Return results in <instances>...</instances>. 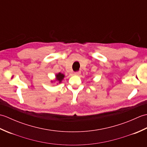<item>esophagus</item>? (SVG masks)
<instances>
[{"label":"esophagus","mask_w":147,"mask_h":147,"mask_svg":"<svg viewBox=\"0 0 147 147\" xmlns=\"http://www.w3.org/2000/svg\"><path fill=\"white\" fill-rule=\"evenodd\" d=\"M74 75H76V76H79L80 74H81V71H76V72H74Z\"/></svg>","instance_id":"1"}]
</instances>
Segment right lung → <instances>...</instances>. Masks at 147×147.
Here are the masks:
<instances>
[{
  "label": "right lung",
  "mask_w": 147,
  "mask_h": 147,
  "mask_svg": "<svg viewBox=\"0 0 147 147\" xmlns=\"http://www.w3.org/2000/svg\"><path fill=\"white\" fill-rule=\"evenodd\" d=\"M55 76H56V80H57L59 83H61V81L63 80V78H64V74L61 73H59L56 74Z\"/></svg>",
  "instance_id": "obj_1"
}]
</instances>
